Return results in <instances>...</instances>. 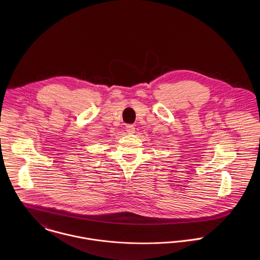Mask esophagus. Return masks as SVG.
Listing matches in <instances>:
<instances>
[{
    "label": "esophagus",
    "mask_w": 260,
    "mask_h": 260,
    "mask_svg": "<svg viewBox=\"0 0 260 260\" xmlns=\"http://www.w3.org/2000/svg\"><path fill=\"white\" fill-rule=\"evenodd\" d=\"M126 131H127L128 134H133V133H135V127H134V125H132V124L126 125Z\"/></svg>",
    "instance_id": "1"
}]
</instances>
